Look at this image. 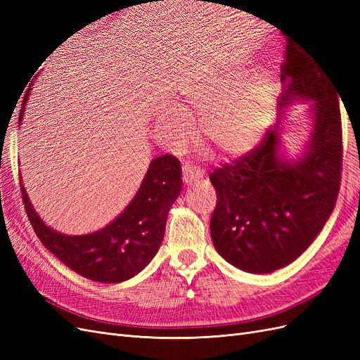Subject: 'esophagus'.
<instances>
[{"label":"esophagus","instance_id":"esophagus-1","mask_svg":"<svg viewBox=\"0 0 360 360\" xmlns=\"http://www.w3.org/2000/svg\"><path fill=\"white\" fill-rule=\"evenodd\" d=\"M202 177V171L197 167H192L189 163H184L183 165V180L188 184H195Z\"/></svg>","mask_w":360,"mask_h":360}]
</instances>
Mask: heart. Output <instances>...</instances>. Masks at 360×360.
Instances as JSON below:
<instances>
[{
	"label": "heart",
	"mask_w": 360,
	"mask_h": 360,
	"mask_svg": "<svg viewBox=\"0 0 360 360\" xmlns=\"http://www.w3.org/2000/svg\"><path fill=\"white\" fill-rule=\"evenodd\" d=\"M184 111L200 115L198 130L202 139L221 155L240 158L254 150L275 114L274 86L266 76L240 82L237 78L219 79L198 86L184 99ZM162 132L172 144L188 138L189 120L180 111H169L159 120Z\"/></svg>",
	"instance_id": "1"
}]
</instances>
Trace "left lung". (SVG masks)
I'll return each instance as SVG.
<instances>
[{"mask_svg": "<svg viewBox=\"0 0 360 360\" xmlns=\"http://www.w3.org/2000/svg\"><path fill=\"white\" fill-rule=\"evenodd\" d=\"M281 82L279 114L296 102H312L311 134L300 156L281 153V117L255 150L210 174L217 195L213 245L228 263L257 275L288 266L308 249L332 214L341 184L340 93L328 70L287 40Z\"/></svg>", "mask_w": 360, "mask_h": 360, "instance_id": "1", "label": "left lung"}]
</instances>
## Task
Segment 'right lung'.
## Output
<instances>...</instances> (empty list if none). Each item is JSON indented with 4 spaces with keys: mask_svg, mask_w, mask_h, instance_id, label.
Wrapping results in <instances>:
<instances>
[{
    "mask_svg": "<svg viewBox=\"0 0 360 360\" xmlns=\"http://www.w3.org/2000/svg\"><path fill=\"white\" fill-rule=\"evenodd\" d=\"M30 91L20 106L19 124ZM181 186L180 160L172 155L156 158L150 162L132 201L111 224L90 234L69 236L41 221L20 180L25 212L43 246L78 275L102 284L134 278L155 258L165 234L168 212Z\"/></svg>",
    "mask_w": 360,
    "mask_h": 360,
    "instance_id": "1",
    "label": "right lung"
}]
</instances>
